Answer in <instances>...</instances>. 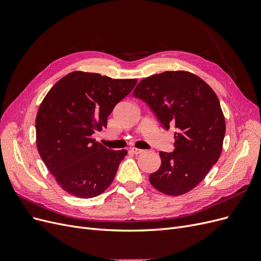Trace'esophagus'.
Segmentation results:
<instances>
[{
    "label": "esophagus",
    "instance_id": "34e87169",
    "mask_svg": "<svg viewBox=\"0 0 261 261\" xmlns=\"http://www.w3.org/2000/svg\"><path fill=\"white\" fill-rule=\"evenodd\" d=\"M130 151L133 152V153H135V154H140V153H143L145 150H143V149H138V148H135V147H133L132 149H130Z\"/></svg>",
    "mask_w": 261,
    "mask_h": 261
}]
</instances>
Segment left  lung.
<instances>
[{
  "label": "left lung",
  "mask_w": 261,
  "mask_h": 261,
  "mask_svg": "<svg viewBox=\"0 0 261 261\" xmlns=\"http://www.w3.org/2000/svg\"><path fill=\"white\" fill-rule=\"evenodd\" d=\"M133 94L146 102L165 129L176 130L174 151L160 152V169L150 174V183L169 196L192 191L222 152L225 120L217 94L185 70L147 77Z\"/></svg>",
  "instance_id": "1"
}]
</instances>
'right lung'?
Instances as JSON below:
<instances>
[{
  "instance_id": "right-lung-1",
  "label": "right lung",
  "mask_w": 261,
  "mask_h": 261,
  "mask_svg": "<svg viewBox=\"0 0 261 261\" xmlns=\"http://www.w3.org/2000/svg\"><path fill=\"white\" fill-rule=\"evenodd\" d=\"M137 80H113L73 72L55 84L39 107V154L59 185L80 198H92L111 185L126 150H110L91 137L107 127L114 107Z\"/></svg>"
}]
</instances>
